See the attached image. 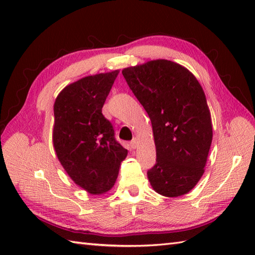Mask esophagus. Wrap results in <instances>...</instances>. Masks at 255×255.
I'll use <instances>...</instances> for the list:
<instances>
[{"label":"esophagus","mask_w":255,"mask_h":255,"mask_svg":"<svg viewBox=\"0 0 255 255\" xmlns=\"http://www.w3.org/2000/svg\"><path fill=\"white\" fill-rule=\"evenodd\" d=\"M130 145H131L132 149H136L137 145H138V139L137 138H133L131 141H130Z\"/></svg>","instance_id":"1"}]
</instances>
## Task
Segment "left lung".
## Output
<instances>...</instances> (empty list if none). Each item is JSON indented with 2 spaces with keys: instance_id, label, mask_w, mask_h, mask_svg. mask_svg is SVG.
Segmentation results:
<instances>
[{
  "instance_id": "obj_1",
  "label": "left lung",
  "mask_w": 255,
  "mask_h": 255,
  "mask_svg": "<svg viewBox=\"0 0 255 255\" xmlns=\"http://www.w3.org/2000/svg\"><path fill=\"white\" fill-rule=\"evenodd\" d=\"M122 73L152 125L156 163L148 171L151 186L165 197L187 194L204 174L213 140L202 85L188 69L165 59Z\"/></svg>"
}]
</instances>
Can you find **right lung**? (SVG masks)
I'll return each mask as SVG.
<instances>
[{"mask_svg": "<svg viewBox=\"0 0 255 255\" xmlns=\"http://www.w3.org/2000/svg\"><path fill=\"white\" fill-rule=\"evenodd\" d=\"M119 70L89 75L67 85L53 104L52 143L70 178L91 195L115 185L128 151L114 138L102 108Z\"/></svg>", "mask_w": 255, "mask_h": 255, "instance_id": "obj_1", "label": "right lung"}]
</instances>
